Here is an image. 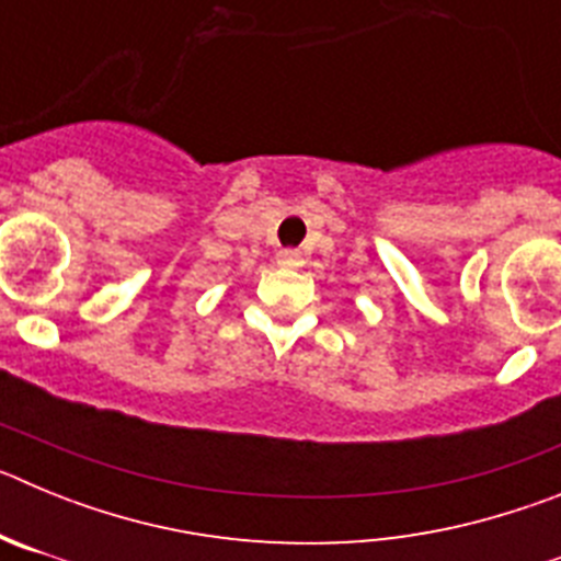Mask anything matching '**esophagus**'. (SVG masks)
Listing matches in <instances>:
<instances>
[{"mask_svg": "<svg viewBox=\"0 0 561 561\" xmlns=\"http://www.w3.org/2000/svg\"><path fill=\"white\" fill-rule=\"evenodd\" d=\"M277 261L286 266H300V252L297 250H280L277 252Z\"/></svg>", "mask_w": 561, "mask_h": 561, "instance_id": "34e87169", "label": "esophagus"}]
</instances>
